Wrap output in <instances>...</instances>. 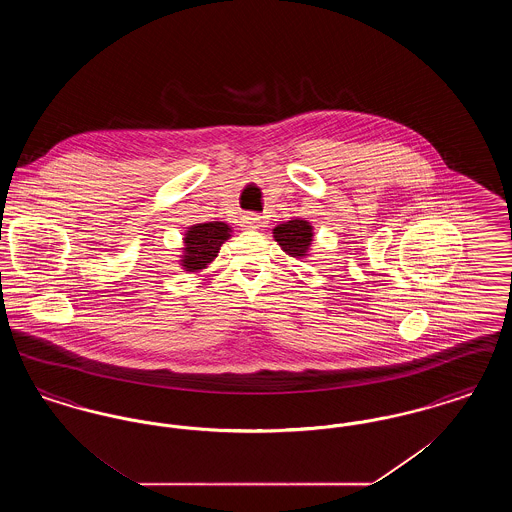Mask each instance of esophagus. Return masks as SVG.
I'll return each mask as SVG.
<instances>
[{"label":"esophagus","instance_id":"34e87169","mask_svg":"<svg viewBox=\"0 0 512 512\" xmlns=\"http://www.w3.org/2000/svg\"><path fill=\"white\" fill-rule=\"evenodd\" d=\"M242 224H244L245 228L255 230V228H261V226H263V220H261L259 215L249 213V215H244V217H242Z\"/></svg>","mask_w":512,"mask_h":512}]
</instances>
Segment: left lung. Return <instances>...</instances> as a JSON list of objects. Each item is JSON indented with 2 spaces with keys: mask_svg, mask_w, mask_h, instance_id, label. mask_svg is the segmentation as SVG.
<instances>
[{
  "mask_svg": "<svg viewBox=\"0 0 512 512\" xmlns=\"http://www.w3.org/2000/svg\"><path fill=\"white\" fill-rule=\"evenodd\" d=\"M272 234L278 245L295 259H303L313 244V226L307 220H288L278 224Z\"/></svg>",
  "mask_w": 512,
  "mask_h": 512,
  "instance_id": "obj_1",
  "label": "left lung"
}]
</instances>
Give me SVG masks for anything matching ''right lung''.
Masks as SVG:
<instances>
[{
	"label": "right lung",
	"mask_w": 512,
	"mask_h": 512,
	"mask_svg": "<svg viewBox=\"0 0 512 512\" xmlns=\"http://www.w3.org/2000/svg\"><path fill=\"white\" fill-rule=\"evenodd\" d=\"M232 228L226 222H203L194 224L184 234V255L180 265L188 272H197L219 255L220 245L230 238Z\"/></svg>",
	"instance_id": "obj_1"
}]
</instances>
